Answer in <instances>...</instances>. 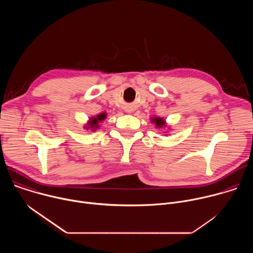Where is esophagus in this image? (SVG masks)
Listing matches in <instances>:
<instances>
[{
    "label": "esophagus",
    "mask_w": 253,
    "mask_h": 253,
    "mask_svg": "<svg viewBox=\"0 0 253 253\" xmlns=\"http://www.w3.org/2000/svg\"><path fill=\"white\" fill-rule=\"evenodd\" d=\"M128 112H130V110H128Z\"/></svg>",
    "instance_id": "1"
}]
</instances>
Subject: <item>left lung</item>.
Listing matches in <instances>:
<instances>
[{
  "label": "left lung",
  "instance_id": "obj_1",
  "mask_svg": "<svg viewBox=\"0 0 253 253\" xmlns=\"http://www.w3.org/2000/svg\"><path fill=\"white\" fill-rule=\"evenodd\" d=\"M150 120H151V123L155 124L156 128H158V129L166 128V127H167V123H166V121H165L163 118H160V117H152V118H150ZM168 129H169V127H168Z\"/></svg>",
  "mask_w": 253,
  "mask_h": 253
}]
</instances>
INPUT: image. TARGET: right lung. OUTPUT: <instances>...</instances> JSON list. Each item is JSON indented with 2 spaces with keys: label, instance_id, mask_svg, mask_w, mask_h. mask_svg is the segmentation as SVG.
I'll return each instance as SVG.
<instances>
[{
  "label": "right lung",
  "instance_id": "obj_1",
  "mask_svg": "<svg viewBox=\"0 0 253 253\" xmlns=\"http://www.w3.org/2000/svg\"><path fill=\"white\" fill-rule=\"evenodd\" d=\"M106 116H107V113L103 112V113H100L98 114L97 116H93L91 117L88 122L86 123V125L84 126V128L86 130H91V131H96L98 128H99V124L104 121L106 119Z\"/></svg>",
  "mask_w": 253,
  "mask_h": 253
}]
</instances>
